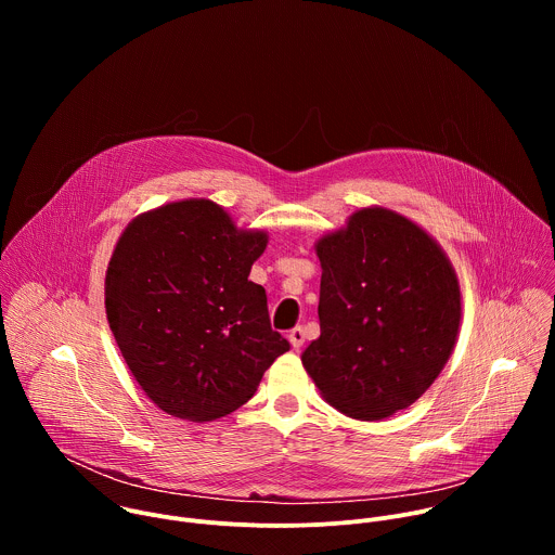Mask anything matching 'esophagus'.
Returning <instances> with one entry per match:
<instances>
[{
    "label": "esophagus",
    "instance_id": "34e87169",
    "mask_svg": "<svg viewBox=\"0 0 555 555\" xmlns=\"http://www.w3.org/2000/svg\"><path fill=\"white\" fill-rule=\"evenodd\" d=\"M287 338H289V345L298 351V349L305 345V332H302V327H294Z\"/></svg>",
    "mask_w": 555,
    "mask_h": 555
}]
</instances>
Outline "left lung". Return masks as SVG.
Here are the masks:
<instances>
[{
	"label": "left lung",
	"mask_w": 555,
	"mask_h": 555,
	"mask_svg": "<svg viewBox=\"0 0 555 555\" xmlns=\"http://www.w3.org/2000/svg\"><path fill=\"white\" fill-rule=\"evenodd\" d=\"M321 338L302 366L340 413L375 422L437 379L459 334L461 292L443 250L406 217L362 208L315 246Z\"/></svg>",
	"instance_id": "8db88e82"
}]
</instances>
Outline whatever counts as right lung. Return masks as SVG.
I'll list each match as a JSON object with an SVG mask.
<instances>
[{"label": "right lung", "instance_id": "right-lung-1", "mask_svg": "<svg viewBox=\"0 0 555 555\" xmlns=\"http://www.w3.org/2000/svg\"><path fill=\"white\" fill-rule=\"evenodd\" d=\"M266 246V232L236 230L208 199L160 206L125 228L105 276V309L157 409L191 422L223 417L289 351L270 327L266 289L248 281Z\"/></svg>", "mask_w": 555, "mask_h": 555}]
</instances>
